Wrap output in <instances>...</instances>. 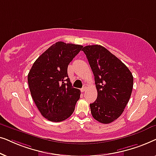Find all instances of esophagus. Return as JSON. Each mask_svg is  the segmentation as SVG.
<instances>
[{
  "mask_svg": "<svg viewBox=\"0 0 156 156\" xmlns=\"http://www.w3.org/2000/svg\"><path fill=\"white\" fill-rule=\"evenodd\" d=\"M86 89H87V87H83V88H82V89H81V91H82V92H84L85 91H86Z\"/></svg>",
  "mask_w": 156,
  "mask_h": 156,
  "instance_id": "34e87169",
  "label": "esophagus"
}]
</instances>
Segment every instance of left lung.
Here are the masks:
<instances>
[{"label": "left lung", "instance_id": "8db88e82", "mask_svg": "<svg viewBox=\"0 0 156 156\" xmlns=\"http://www.w3.org/2000/svg\"><path fill=\"white\" fill-rule=\"evenodd\" d=\"M94 76L97 99L90 104L94 119L109 123L121 116L131 97V72L120 59L103 46L88 45L82 50Z\"/></svg>", "mask_w": 156, "mask_h": 156}]
</instances>
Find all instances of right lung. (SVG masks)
I'll list each match as a JSON object with an SVG mask.
<instances>
[{
	"label": "right lung",
	"mask_w": 156,
	"mask_h": 156,
	"mask_svg": "<svg viewBox=\"0 0 156 156\" xmlns=\"http://www.w3.org/2000/svg\"><path fill=\"white\" fill-rule=\"evenodd\" d=\"M83 46L57 42L36 59L27 75L35 105L44 118L60 122L73 114L80 90L73 88L67 67Z\"/></svg>",
	"instance_id": "1"
}]
</instances>
